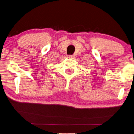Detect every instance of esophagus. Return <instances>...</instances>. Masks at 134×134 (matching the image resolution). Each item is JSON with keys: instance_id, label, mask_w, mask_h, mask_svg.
Returning <instances> with one entry per match:
<instances>
[{"instance_id": "esophagus-1", "label": "esophagus", "mask_w": 134, "mask_h": 134, "mask_svg": "<svg viewBox=\"0 0 134 134\" xmlns=\"http://www.w3.org/2000/svg\"><path fill=\"white\" fill-rule=\"evenodd\" d=\"M68 57L69 58H71V59H72V58H74V55H68Z\"/></svg>"}]
</instances>
